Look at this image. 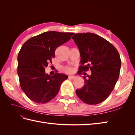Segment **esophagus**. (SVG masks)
Instances as JSON below:
<instances>
[{
  "mask_svg": "<svg viewBox=\"0 0 135 135\" xmlns=\"http://www.w3.org/2000/svg\"><path fill=\"white\" fill-rule=\"evenodd\" d=\"M69 79H74V78H75V76H69Z\"/></svg>",
  "mask_w": 135,
  "mask_h": 135,
  "instance_id": "34e87169",
  "label": "esophagus"
}]
</instances>
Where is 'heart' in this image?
I'll return each instance as SVG.
<instances>
[{
	"label": "heart",
	"mask_w": 135,
	"mask_h": 135,
	"mask_svg": "<svg viewBox=\"0 0 135 135\" xmlns=\"http://www.w3.org/2000/svg\"><path fill=\"white\" fill-rule=\"evenodd\" d=\"M65 71L68 73H72L74 71V69H73L72 67H66L65 68Z\"/></svg>",
	"instance_id": "b5f03b06"
}]
</instances>
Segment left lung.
<instances>
[{"label":"left lung","instance_id":"left-lung-1","mask_svg":"<svg viewBox=\"0 0 135 135\" xmlns=\"http://www.w3.org/2000/svg\"><path fill=\"white\" fill-rule=\"evenodd\" d=\"M72 38L81 58L78 74L89 69L91 71L87 78L83 76L84 85L76 89V95L87 104L101 103L110 95L119 78L121 67L119 53L108 40L95 34H75Z\"/></svg>","mask_w":135,"mask_h":135}]
</instances>
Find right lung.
I'll use <instances>...</instances> for the list:
<instances>
[{
    "mask_svg": "<svg viewBox=\"0 0 135 135\" xmlns=\"http://www.w3.org/2000/svg\"><path fill=\"white\" fill-rule=\"evenodd\" d=\"M73 32H43L24 43L18 55L17 74L20 86L28 99L38 104L50 101L57 95L68 76L56 73L50 76L45 68L55 57L56 49L69 41Z\"/></svg>",
    "mask_w": 135,
    "mask_h": 135,
    "instance_id": "obj_1",
    "label": "right lung"
}]
</instances>
